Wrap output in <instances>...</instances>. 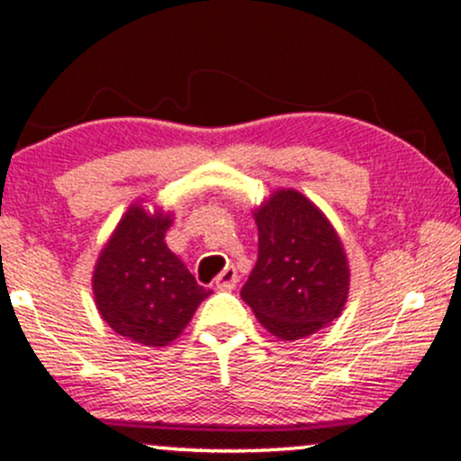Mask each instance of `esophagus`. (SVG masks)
I'll return each instance as SVG.
<instances>
[{
  "instance_id": "esophagus-1",
  "label": "esophagus",
  "mask_w": 461,
  "mask_h": 461,
  "mask_svg": "<svg viewBox=\"0 0 461 461\" xmlns=\"http://www.w3.org/2000/svg\"><path fill=\"white\" fill-rule=\"evenodd\" d=\"M236 285H239V271L234 267H225L216 277V288H221V291H231Z\"/></svg>"
}]
</instances>
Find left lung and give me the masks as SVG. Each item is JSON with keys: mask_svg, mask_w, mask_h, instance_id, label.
Masks as SVG:
<instances>
[{"mask_svg": "<svg viewBox=\"0 0 461 461\" xmlns=\"http://www.w3.org/2000/svg\"><path fill=\"white\" fill-rule=\"evenodd\" d=\"M258 260L240 297L282 341L315 335L341 315L350 291L343 242L326 214L293 188L254 210Z\"/></svg>", "mask_w": 461, "mask_h": 461, "instance_id": "1", "label": "left lung"}]
</instances>
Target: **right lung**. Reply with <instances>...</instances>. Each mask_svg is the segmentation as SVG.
<instances>
[{
    "label": "right lung",
    "instance_id": "1",
    "mask_svg": "<svg viewBox=\"0 0 461 461\" xmlns=\"http://www.w3.org/2000/svg\"><path fill=\"white\" fill-rule=\"evenodd\" d=\"M170 212L133 203L124 212L91 277L100 317L118 335L164 348L184 332L210 295L166 245Z\"/></svg>",
    "mask_w": 461,
    "mask_h": 461
}]
</instances>
